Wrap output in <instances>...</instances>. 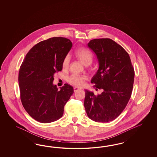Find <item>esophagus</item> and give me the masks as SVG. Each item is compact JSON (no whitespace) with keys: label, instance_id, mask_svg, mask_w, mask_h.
<instances>
[{"label":"esophagus","instance_id":"obj_1","mask_svg":"<svg viewBox=\"0 0 157 157\" xmlns=\"http://www.w3.org/2000/svg\"><path fill=\"white\" fill-rule=\"evenodd\" d=\"M81 90V89L80 88H79V87H75L74 88V92H76L78 90Z\"/></svg>","mask_w":157,"mask_h":157}]
</instances>
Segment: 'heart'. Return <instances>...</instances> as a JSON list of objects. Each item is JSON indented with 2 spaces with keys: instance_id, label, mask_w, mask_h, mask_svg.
<instances>
[{
  "instance_id": "b5f03b06",
  "label": "heart",
  "mask_w": 157,
  "mask_h": 157,
  "mask_svg": "<svg viewBox=\"0 0 157 157\" xmlns=\"http://www.w3.org/2000/svg\"><path fill=\"white\" fill-rule=\"evenodd\" d=\"M76 58L80 60L84 65L89 66L93 61V55L90 51L88 49L81 48L77 49L75 52ZM70 58L69 55H67L63 60L62 66L63 69L66 70L70 65ZM86 79V77L83 75H78L76 74H73L69 76L67 79V81L71 85L76 86H81L83 85L84 81Z\"/></svg>"
}]
</instances>
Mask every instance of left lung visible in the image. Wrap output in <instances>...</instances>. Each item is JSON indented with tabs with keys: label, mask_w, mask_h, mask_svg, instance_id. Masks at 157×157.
Here are the masks:
<instances>
[{
	"label": "left lung",
	"mask_w": 157,
	"mask_h": 157,
	"mask_svg": "<svg viewBox=\"0 0 157 157\" xmlns=\"http://www.w3.org/2000/svg\"><path fill=\"white\" fill-rule=\"evenodd\" d=\"M87 47L95 53L99 64L91 82L103 91L95 95L86 90L84 106L92 120L108 123L116 119L128 102L133 89L134 69L128 53L110 38L92 40Z\"/></svg>",
	"instance_id": "left-lung-1"
}]
</instances>
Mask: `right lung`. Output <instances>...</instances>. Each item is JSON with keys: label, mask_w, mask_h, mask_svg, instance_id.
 Listing matches in <instances>:
<instances>
[{"label": "right lung", "mask_w": 157, "mask_h": 157, "mask_svg": "<svg viewBox=\"0 0 157 157\" xmlns=\"http://www.w3.org/2000/svg\"><path fill=\"white\" fill-rule=\"evenodd\" d=\"M72 47L69 39L49 38L35 45L21 66V102L28 114L40 123H49L61 118L64 105L74 93L71 86L64 84L59 91L53 83L54 75L62 71L63 60Z\"/></svg>", "instance_id": "obj_1"}]
</instances>
